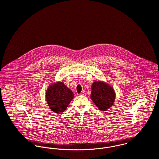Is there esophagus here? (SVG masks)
<instances>
[{
  "instance_id": "obj_1",
  "label": "esophagus",
  "mask_w": 159,
  "mask_h": 159,
  "mask_svg": "<svg viewBox=\"0 0 159 159\" xmlns=\"http://www.w3.org/2000/svg\"><path fill=\"white\" fill-rule=\"evenodd\" d=\"M80 95H82V96H85L86 95V93L84 91L82 92L81 93H80Z\"/></svg>"
}]
</instances>
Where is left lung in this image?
<instances>
[{"label":"left lung","mask_w":159,"mask_h":159,"mask_svg":"<svg viewBox=\"0 0 159 159\" xmlns=\"http://www.w3.org/2000/svg\"><path fill=\"white\" fill-rule=\"evenodd\" d=\"M91 98L102 111L109 109L113 104L116 94L113 88L103 81H95L91 85Z\"/></svg>","instance_id":"left-lung-1"}]
</instances>
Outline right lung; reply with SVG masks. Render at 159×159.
Masks as SVG:
<instances>
[{"label": "right lung", "instance_id": "1", "mask_svg": "<svg viewBox=\"0 0 159 159\" xmlns=\"http://www.w3.org/2000/svg\"><path fill=\"white\" fill-rule=\"evenodd\" d=\"M74 98L72 91L62 82H57L50 84L46 93V100L52 110L55 113L64 112Z\"/></svg>", "mask_w": 159, "mask_h": 159}]
</instances>
